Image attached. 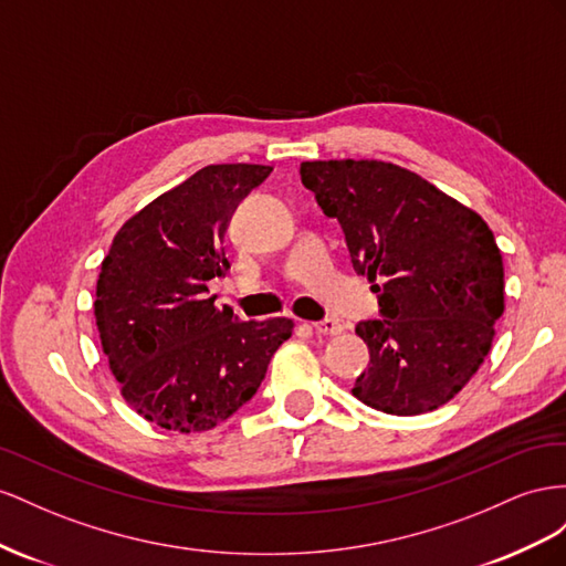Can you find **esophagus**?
<instances>
[{
    "mask_svg": "<svg viewBox=\"0 0 566 566\" xmlns=\"http://www.w3.org/2000/svg\"><path fill=\"white\" fill-rule=\"evenodd\" d=\"M313 327H315L317 334H327V336H336V334L344 332L342 322L334 319V317H325V319H319V322H313Z\"/></svg>",
    "mask_w": 566,
    "mask_h": 566,
    "instance_id": "obj_1",
    "label": "esophagus"
}]
</instances>
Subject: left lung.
I'll list each match as a JSON object with an SVG mask.
<instances>
[{
  "instance_id": "obj_1",
  "label": "left lung",
  "mask_w": 566,
  "mask_h": 566,
  "mask_svg": "<svg viewBox=\"0 0 566 566\" xmlns=\"http://www.w3.org/2000/svg\"><path fill=\"white\" fill-rule=\"evenodd\" d=\"M301 182L342 224L353 270L379 298L381 317L355 327L369 365L353 396L400 417L446 406L476 375L505 311L491 228L424 177L375 158L305 160Z\"/></svg>"
}]
</instances>
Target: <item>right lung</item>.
Listing matches in <instances>:
<instances>
[{
    "label": "right lung",
    "mask_w": 566,
    "mask_h": 566,
    "mask_svg": "<svg viewBox=\"0 0 566 566\" xmlns=\"http://www.w3.org/2000/svg\"><path fill=\"white\" fill-rule=\"evenodd\" d=\"M270 166H206L160 193L113 237L96 280L94 317L127 406L160 429L208 431L261 386L294 332L289 317H234L208 282L230 270L224 232Z\"/></svg>",
    "instance_id": "add662e5"
}]
</instances>
